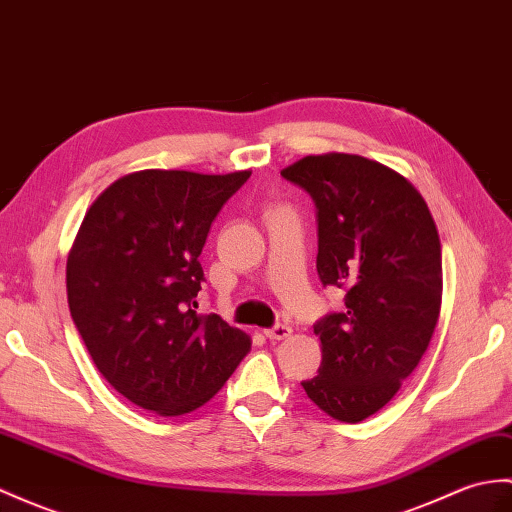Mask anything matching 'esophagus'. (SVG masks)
Wrapping results in <instances>:
<instances>
[{
	"label": "esophagus",
	"mask_w": 512,
	"mask_h": 512,
	"mask_svg": "<svg viewBox=\"0 0 512 512\" xmlns=\"http://www.w3.org/2000/svg\"><path fill=\"white\" fill-rule=\"evenodd\" d=\"M264 334H266L268 340H283V338H288V336L292 334V329H290L288 325H281V323H279V325H275V327L266 329Z\"/></svg>",
	"instance_id": "esophagus-1"
}]
</instances>
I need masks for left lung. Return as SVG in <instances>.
Here are the masks:
<instances>
[{"label":"left lung","mask_w":512,"mask_h":512,"mask_svg":"<svg viewBox=\"0 0 512 512\" xmlns=\"http://www.w3.org/2000/svg\"><path fill=\"white\" fill-rule=\"evenodd\" d=\"M316 205V270L344 310L314 325L323 362L301 382L316 406L360 423L397 395L436 329L441 240L414 185L360 154H312L281 170Z\"/></svg>","instance_id":"obj_1"}]
</instances>
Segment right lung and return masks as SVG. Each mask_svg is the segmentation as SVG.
Wrapping results in <instances>:
<instances>
[{
    "label": "right lung",
    "instance_id": "obj_1",
    "mask_svg": "<svg viewBox=\"0 0 512 512\" xmlns=\"http://www.w3.org/2000/svg\"><path fill=\"white\" fill-rule=\"evenodd\" d=\"M251 172L141 170L89 207L67 257V303L93 364L135 406L178 417L216 395L251 351L196 312L202 246Z\"/></svg>",
    "mask_w": 512,
    "mask_h": 512
}]
</instances>
